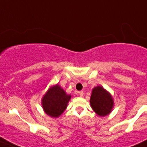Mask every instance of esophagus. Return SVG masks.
I'll list each match as a JSON object with an SVG mask.
<instances>
[{
	"label": "esophagus",
	"instance_id": "34e87169",
	"mask_svg": "<svg viewBox=\"0 0 147 147\" xmlns=\"http://www.w3.org/2000/svg\"><path fill=\"white\" fill-rule=\"evenodd\" d=\"M78 94H79V96H83V95H84V92H82V91H81V92H79Z\"/></svg>",
	"mask_w": 147,
	"mask_h": 147
}]
</instances>
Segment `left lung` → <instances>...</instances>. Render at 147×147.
<instances>
[{
    "mask_svg": "<svg viewBox=\"0 0 147 147\" xmlns=\"http://www.w3.org/2000/svg\"><path fill=\"white\" fill-rule=\"evenodd\" d=\"M90 105L94 111L100 116H105L111 113L114 101L111 93L102 86H96L92 89Z\"/></svg>",
    "mask_w": 147,
    "mask_h": 147,
    "instance_id": "obj_1",
    "label": "left lung"
}]
</instances>
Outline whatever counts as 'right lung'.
<instances>
[{"mask_svg": "<svg viewBox=\"0 0 147 147\" xmlns=\"http://www.w3.org/2000/svg\"><path fill=\"white\" fill-rule=\"evenodd\" d=\"M71 95L66 93L59 84L48 88L42 98V106L44 112L52 118H58L67 108Z\"/></svg>", "mask_w": 147, "mask_h": 147, "instance_id": "1", "label": "right lung"}]
</instances>
